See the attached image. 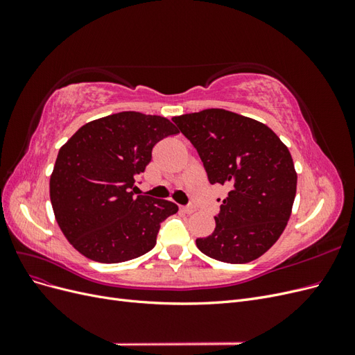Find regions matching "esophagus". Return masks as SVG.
<instances>
[{
	"label": "esophagus",
	"instance_id": "esophagus-1",
	"mask_svg": "<svg viewBox=\"0 0 355 355\" xmlns=\"http://www.w3.org/2000/svg\"><path fill=\"white\" fill-rule=\"evenodd\" d=\"M180 211H184L187 214H191V213L196 211V207H192V206H180Z\"/></svg>",
	"mask_w": 355,
	"mask_h": 355
}]
</instances>
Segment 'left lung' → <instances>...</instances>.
<instances>
[{"label": "left lung", "mask_w": 355, "mask_h": 355, "mask_svg": "<svg viewBox=\"0 0 355 355\" xmlns=\"http://www.w3.org/2000/svg\"><path fill=\"white\" fill-rule=\"evenodd\" d=\"M194 145L209 182L230 188L216 228L197 239L209 257L247 263L270 250L292 214L297 175L292 155L270 127L225 110L171 118Z\"/></svg>", "instance_id": "8db88e82"}]
</instances>
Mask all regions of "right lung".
<instances>
[{
    "mask_svg": "<svg viewBox=\"0 0 355 355\" xmlns=\"http://www.w3.org/2000/svg\"><path fill=\"white\" fill-rule=\"evenodd\" d=\"M179 133L170 120L135 111L84 124L59 149L50 200L67 240L101 263L135 259L153 249L175 202L137 194L135 184L161 139Z\"/></svg>",
    "mask_w": 355,
    "mask_h": 355,
    "instance_id": "obj_1",
    "label": "right lung"
}]
</instances>
